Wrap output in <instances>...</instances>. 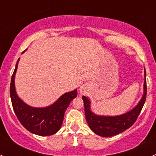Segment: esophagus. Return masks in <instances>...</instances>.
<instances>
[{"label": "esophagus", "mask_w": 156, "mask_h": 156, "mask_svg": "<svg viewBox=\"0 0 156 156\" xmlns=\"http://www.w3.org/2000/svg\"><path fill=\"white\" fill-rule=\"evenodd\" d=\"M79 90L81 94H84V93H86V87H84V86H81V87H80Z\"/></svg>", "instance_id": "34e87169"}]
</instances>
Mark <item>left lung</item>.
I'll list each match as a JSON object with an SVG mask.
<instances>
[{
  "mask_svg": "<svg viewBox=\"0 0 156 156\" xmlns=\"http://www.w3.org/2000/svg\"><path fill=\"white\" fill-rule=\"evenodd\" d=\"M146 71L144 70L145 81L144 84V95L139 103L127 112L121 115L104 116L97 115L90 109V101L87 97L83 96L84 104V112L87 122L90 128L100 136L109 137L125 131L134 124L137 119L146 98Z\"/></svg>",
  "mask_w": 156,
  "mask_h": 156,
  "instance_id": "8db88e82",
  "label": "left lung"
}]
</instances>
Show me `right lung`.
Returning a JSON list of instances; mask_svg holds the SVG:
<instances>
[{
  "instance_id": "right-lung-1",
  "label": "right lung",
  "mask_w": 156,
  "mask_h": 156,
  "mask_svg": "<svg viewBox=\"0 0 156 156\" xmlns=\"http://www.w3.org/2000/svg\"><path fill=\"white\" fill-rule=\"evenodd\" d=\"M20 59L11 78L10 94L14 112L22 125L31 133L39 136H50L62 126L65 112L71 101L77 97V89L66 93L53 104L48 107H31L17 95L15 88V75Z\"/></svg>"
}]
</instances>
